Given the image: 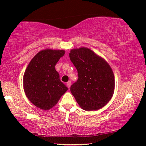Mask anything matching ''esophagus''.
<instances>
[{
	"label": "esophagus",
	"instance_id": "esophagus-1",
	"mask_svg": "<svg viewBox=\"0 0 146 146\" xmlns=\"http://www.w3.org/2000/svg\"><path fill=\"white\" fill-rule=\"evenodd\" d=\"M71 81H68V82L66 83V85H67V87L68 88H70V87H71Z\"/></svg>",
	"mask_w": 146,
	"mask_h": 146
}]
</instances>
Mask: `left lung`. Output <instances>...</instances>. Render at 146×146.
<instances>
[{
  "label": "left lung",
  "mask_w": 146,
  "mask_h": 146,
  "mask_svg": "<svg viewBox=\"0 0 146 146\" xmlns=\"http://www.w3.org/2000/svg\"><path fill=\"white\" fill-rule=\"evenodd\" d=\"M70 60L78 71V80L70 90L80 107L97 111L111 99L115 91V76L107 61L85 47L71 49Z\"/></svg>",
  "instance_id": "left-lung-1"
}]
</instances>
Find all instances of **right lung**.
Wrapping results in <instances>:
<instances>
[{"instance_id":"obj_1","label":"right lung","mask_w":146,"mask_h":146,"mask_svg":"<svg viewBox=\"0 0 146 146\" xmlns=\"http://www.w3.org/2000/svg\"><path fill=\"white\" fill-rule=\"evenodd\" d=\"M64 54V49H42L31 59L24 72V93L29 100L41 110L53 108L68 90L55 70L56 64Z\"/></svg>"}]
</instances>
